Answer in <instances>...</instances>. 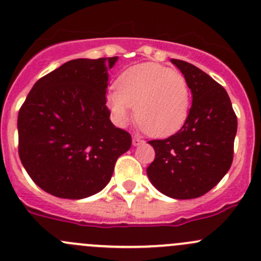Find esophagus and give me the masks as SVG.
<instances>
[{
    "instance_id": "34e87169",
    "label": "esophagus",
    "mask_w": 261,
    "mask_h": 261,
    "mask_svg": "<svg viewBox=\"0 0 261 261\" xmlns=\"http://www.w3.org/2000/svg\"><path fill=\"white\" fill-rule=\"evenodd\" d=\"M143 142H144L143 139L138 138V137H134V138H133V146H139V144H142Z\"/></svg>"
}]
</instances>
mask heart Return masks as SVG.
I'll list each match as a JSON object with an SVG mask.
<instances>
[{"label": "heart", "mask_w": 261, "mask_h": 261, "mask_svg": "<svg viewBox=\"0 0 261 261\" xmlns=\"http://www.w3.org/2000/svg\"><path fill=\"white\" fill-rule=\"evenodd\" d=\"M118 88L107 93V106L118 125L136 117L142 129L154 137L178 132L189 118L191 93L178 72L154 63L134 65L118 77Z\"/></svg>", "instance_id": "b5f03b06"}]
</instances>
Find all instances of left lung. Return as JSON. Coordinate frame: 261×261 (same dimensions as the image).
Listing matches in <instances>:
<instances>
[{"label":"left lung","instance_id":"8db88e82","mask_svg":"<svg viewBox=\"0 0 261 261\" xmlns=\"http://www.w3.org/2000/svg\"><path fill=\"white\" fill-rule=\"evenodd\" d=\"M192 91V107L182 128L166 139H153L150 182L177 200L196 198L214 189L230 170L238 118L226 90L210 75L186 61L172 59Z\"/></svg>","mask_w":261,"mask_h":261}]
</instances>
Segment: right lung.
I'll list each match as a JSON object with an SVG mask.
<instances>
[{"mask_svg":"<svg viewBox=\"0 0 261 261\" xmlns=\"http://www.w3.org/2000/svg\"><path fill=\"white\" fill-rule=\"evenodd\" d=\"M113 58L75 59L37 80L17 118L18 155L32 181L56 197L79 200L111 181L132 137L109 119Z\"/></svg>","mask_w":261,"mask_h":261,"instance_id":"right-lung-1","label":"right lung"}]
</instances>
